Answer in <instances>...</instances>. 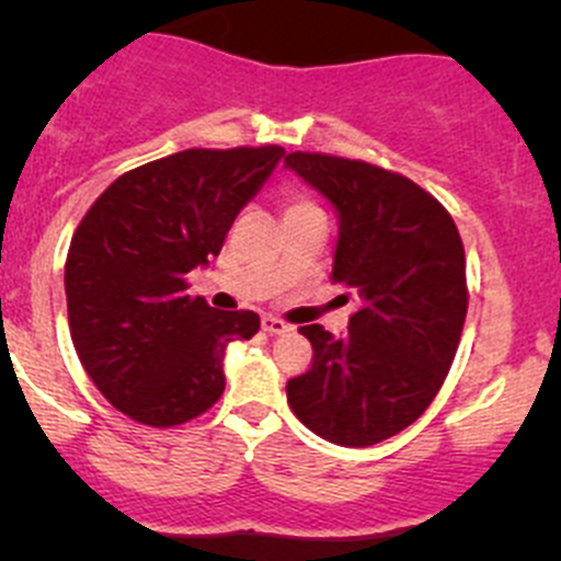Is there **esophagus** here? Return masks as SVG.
I'll list each match as a JSON object with an SVG mask.
<instances>
[{
  "mask_svg": "<svg viewBox=\"0 0 561 561\" xmlns=\"http://www.w3.org/2000/svg\"><path fill=\"white\" fill-rule=\"evenodd\" d=\"M260 325H263L265 333H287V331H290V325H287L285 320H279V317H271V314H265L263 320H260Z\"/></svg>",
  "mask_w": 561,
  "mask_h": 561,
  "instance_id": "1",
  "label": "esophagus"
}]
</instances>
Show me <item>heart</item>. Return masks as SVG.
Returning a JSON list of instances; mask_svg holds the SVG:
<instances>
[{
    "label": "heart",
    "instance_id": "b5f03b06",
    "mask_svg": "<svg viewBox=\"0 0 561 561\" xmlns=\"http://www.w3.org/2000/svg\"><path fill=\"white\" fill-rule=\"evenodd\" d=\"M285 214H298V211H312V208H317L312 201H307V197L301 195V192H287L285 195Z\"/></svg>",
    "mask_w": 561,
    "mask_h": 561
}]
</instances>
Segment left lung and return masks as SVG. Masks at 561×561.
Listing matches in <instances>:
<instances>
[{
  "instance_id": "1",
  "label": "left lung",
  "mask_w": 561,
  "mask_h": 561,
  "mask_svg": "<svg viewBox=\"0 0 561 561\" xmlns=\"http://www.w3.org/2000/svg\"><path fill=\"white\" fill-rule=\"evenodd\" d=\"M285 168L336 208L331 279L358 307L342 336L298 328L314 355L287 382V404L328 443L377 445L426 412L454 364L469 298L461 236L401 173L309 151L287 154Z\"/></svg>"
}]
</instances>
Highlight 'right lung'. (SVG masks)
I'll return each mask as SVG.
<instances>
[{
  "label": "right lung",
  "mask_w": 561,
  "mask_h": 561,
  "mask_svg": "<svg viewBox=\"0 0 561 561\" xmlns=\"http://www.w3.org/2000/svg\"><path fill=\"white\" fill-rule=\"evenodd\" d=\"M282 146L186 149L118 175L78 225L65 263L70 336L100 393L133 421L171 428L225 390V347L252 339L254 312L186 296Z\"/></svg>",
  "instance_id": "right-lung-1"
}]
</instances>
